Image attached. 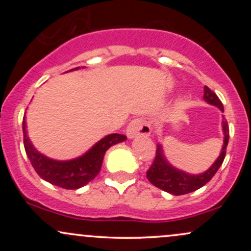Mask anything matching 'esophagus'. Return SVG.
I'll return each instance as SVG.
<instances>
[{
	"mask_svg": "<svg viewBox=\"0 0 251 251\" xmlns=\"http://www.w3.org/2000/svg\"><path fill=\"white\" fill-rule=\"evenodd\" d=\"M126 133H127L128 138H135V137H148L151 133V126L148 120L143 119V118H135L128 124L127 128H126Z\"/></svg>",
	"mask_w": 251,
	"mask_h": 251,
	"instance_id": "obj_1",
	"label": "esophagus"
}]
</instances>
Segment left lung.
Segmentation results:
<instances>
[{
	"label": "left lung",
	"mask_w": 251,
	"mask_h": 251,
	"mask_svg": "<svg viewBox=\"0 0 251 251\" xmlns=\"http://www.w3.org/2000/svg\"><path fill=\"white\" fill-rule=\"evenodd\" d=\"M204 100L206 102L211 103V105L217 106L222 112H224L223 103L218 97L216 96L214 92L210 89L208 86H204ZM223 132H224V144L223 149L220 157L214 163V165L210 168L208 171L201 175H189L185 172L180 171V170L175 169L166 162L165 157L163 154L162 146H157V151H155V158L153 163L151 164L150 169L146 172V177L149 181L153 184L157 188L164 190V191L169 192L175 196H180L189 194V192L196 191V190L201 189V186L205 185L208 181H210L212 177L221 168L222 163H223L224 158L226 153V146L229 142V127H227V123L224 120L223 122Z\"/></svg>",
	"instance_id": "obj_1"
}]
</instances>
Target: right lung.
Masks as SVG:
<instances>
[{
  "label": "right lung",
  "mask_w": 251,
  "mask_h": 251,
  "mask_svg": "<svg viewBox=\"0 0 251 251\" xmlns=\"http://www.w3.org/2000/svg\"><path fill=\"white\" fill-rule=\"evenodd\" d=\"M22 128H24L25 153L29 158L36 174L42 179L50 181V184L67 190L79 189L93 180L101 169L106 151L111 146L126 140V135L124 134L113 133L106 135L81 157L73 160H67V162H59V160L50 159L34 149L25 131V117L22 122Z\"/></svg>",
  "instance_id": "obj_1"
}]
</instances>
